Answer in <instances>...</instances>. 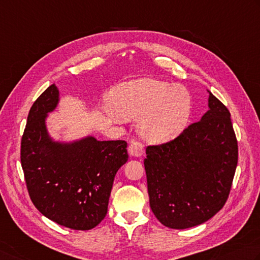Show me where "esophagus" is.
Masks as SVG:
<instances>
[{
	"instance_id": "obj_1",
	"label": "esophagus",
	"mask_w": 260,
	"mask_h": 260,
	"mask_svg": "<svg viewBox=\"0 0 260 260\" xmlns=\"http://www.w3.org/2000/svg\"><path fill=\"white\" fill-rule=\"evenodd\" d=\"M144 152V144L141 141H133L129 144L128 153L133 156H141Z\"/></svg>"
}]
</instances>
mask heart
<instances>
[{
    "label": "heart",
    "instance_id": "1",
    "mask_svg": "<svg viewBox=\"0 0 260 260\" xmlns=\"http://www.w3.org/2000/svg\"><path fill=\"white\" fill-rule=\"evenodd\" d=\"M114 110L124 118H139V131L151 142H167L179 135L190 115L187 90L166 81L142 78L121 83L110 94Z\"/></svg>",
    "mask_w": 260,
    "mask_h": 260
}]
</instances>
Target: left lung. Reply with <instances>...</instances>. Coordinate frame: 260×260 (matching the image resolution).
Instances as JSON below:
<instances>
[{
	"label": "left lung",
	"mask_w": 260,
	"mask_h": 260,
	"mask_svg": "<svg viewBox=\"0 0 260 260\" xmlns=\"http://www.w3.org/2000/svg\"><path fill=\"white\" fill-rule=\"evenodd\" d=\"M210 110L176 139L146 147L150 206L171 229L210 220L224 206L238 165L230 111L210 92Z\"/></svg>",
	"instance_id": "obj_1"
}]
</instances>
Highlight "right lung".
<instances>
[{"label": "right lung", "instance_id": "obj_1", "mask_svg": "<svg viewBox=\"0 0 260 260\" xmlns=\"http://www.w3.org/2000/svg\"><path fill=\"white\" fill-rule=\"evenodd\" d=\"M58 103V90L49 85L30 108L21 139L20 159L35 207L59 225L91 230L104 220L115 176L128 160L125 141L72 144L49 139L45 118Z\"/></svg>", "mask_w": 260, "mask_h": 260}]
</instances>
